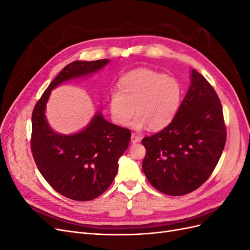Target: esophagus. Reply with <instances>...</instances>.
Returning a JSON list of instances; mask_svg holds the SVG:
<instances>
[{
	"mask_svg": "<svg viewBox=\"0 0 250 250\" xmlns=\"http://www.w3.org/2000/svg\"><path fill=\"white\" fill-rule=\"evenodd\" d=\"M140 137H138L137 134H134V133H132L131 134V143H133V144H135V143H138V142H140Z\"/></svg>",
	"mask_w": 250,
	"mask_h": 250,
	"instance_id": "34e87169",
	"label": "esophagus"
}]
</instances>
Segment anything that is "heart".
Returning <instances> with one entry per match:
<instances>
[{
	"label": "heart",
	"instance_id": "heart-1",
	"mask_svg": "<svg viewBox=\"0 0 250 250\" xmlns=\"http://www.w3.org/2000/svg\"><path fill=\"white\" fill-rule=\"evenodd\" d=\"M119 90H111L108 109L112 122L134 129L147 126L157 131L167 127L176 117L183 101V86L172 76L150 69L127 73L119 81Z\"/></svg>",
	"mask_w": 250,
	"mask_h": 250
}]
</instances>
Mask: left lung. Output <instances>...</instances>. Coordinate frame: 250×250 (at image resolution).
Segmentation results:
<instances>
[{
  "label": "left lung",
  "instance_id": "left-lung-1",
  "mask_svg": "<svg viewBox=\"0 0 250 250\" xmlns=\"http://www.w3.org/2000/svg\"><path fill=\"white\" fill-rule=\"evenodd\" d=\"M226 142L218 95L196 70L172 122L142 140L146 148L142 168L156 190L170 196L195 191L213 173Z\"/></svg>",
  "mask_w": 250,
  "mask_h": 250
}]
</instances>
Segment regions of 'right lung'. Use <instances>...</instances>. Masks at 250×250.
<instances>
[{"mask_svg": "<svg viewBox=\"0 0 250 250\" xmlns=\"http://www.w3.org/2000/svg\"><path fill=\"white\" fill-rule=\"evenodd\" d=\"M108 62V59H99L69 63L50 83L32 113L31 151L37 168L56 192L76 201L93 200L107 190L131 132L109 123L98 111L83 130L60 134L48 124L46 105L53 88L99 71Z\"/></svg>", "mask_w": 250, "mask_h": 250, "instance_id": "add662e5", "label": "right lung"}]
</instances>
